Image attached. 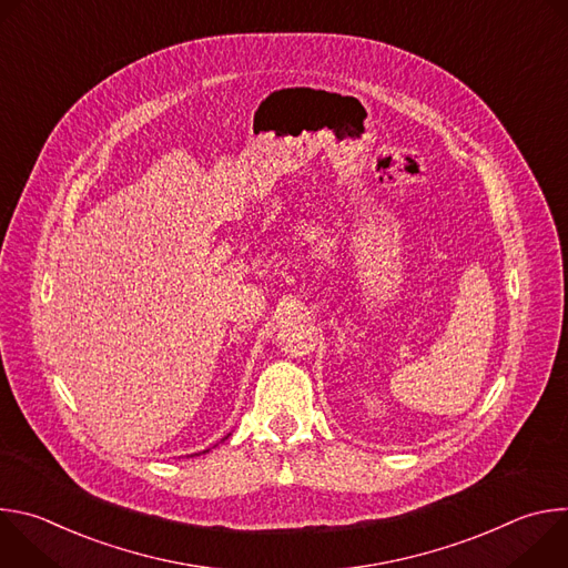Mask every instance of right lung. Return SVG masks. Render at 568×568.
<instances>
[{"instance_id": "obj_1", "label": "right lung", "mask_w": 568, "mask_h": 568, "mask_svg": "<svg viewBox=\"0 0 568 568\" xmlns=\"http://www.w3.org/2000/svg\"><path fill=\"white\" fill-rule=\"evenodd\" d=\"M226 438H229V436H226ZM204 452H209V449H204ZM204 452H202V454H204Z\"/></svg>"}]
</instances>
